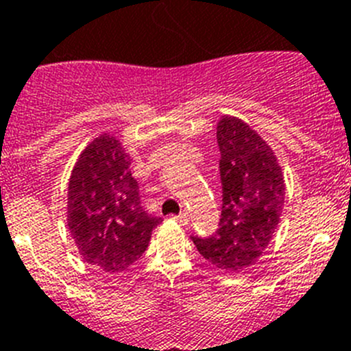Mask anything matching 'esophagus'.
I'll return each mask as SVG.
<instances>
[{"label":"esophagus","mask_w":351,"mask_h":351,"mask_svg":"<svg viewBox=\"0 0 351 351\" xmlns=\"http://www.w3.org/2000/svg\"><path fill=\"white\" fill-rule=\"evenodd\" d=\"M176 219H178L181 225H188V221H190V214L186 213V210H182L181 214H178V216H176Z\"/></svg>","instance_id":"esophagus-1"}]
</instances>
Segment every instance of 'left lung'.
Wrapping results in <instances>:
<instances>
[{
	"mask_svg": "<svg viewBox=\"0 0 351 351\" xmlns=\"http://www.w3.org/2000/svg\"><path fill=\"white\" fill-rule=\"evenodd\" d=\"M216 138L223 188L219 228L207 239H191L214 267L241 271L260 258L280 225L283 172L271 145L243 119L223 116Z\"/></svg>",
	"mask_w": 351,
	"mask_h": 351,
	"instance_id": "8db88e82",
	"label": "left lung"
}]
</instances>
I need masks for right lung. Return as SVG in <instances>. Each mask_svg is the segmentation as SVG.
I'll use <instances>...</instances> for the list:
<instances>
[{"label":"right lung","mask_w":351,"mask_h":351,"mask_svg":"<svg viewBox=\"0 0 351 351\" xmlns=\"http://www.w3.org/2000/svg\"><path fill=\"white\" fill-rule=\"evenodd\" d=\"M130 154L108 133L89 142L68 182L66 223L80 255L105 272L137 262L161 218L144 210Z\"/></svg>","instance_id":"add662e5"}]
</instances>
